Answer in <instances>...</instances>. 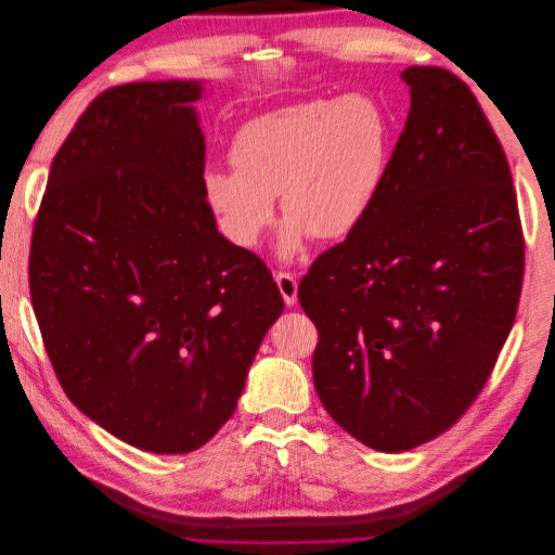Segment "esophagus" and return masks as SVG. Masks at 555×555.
Wrapping results in <instances>:
<instances>
[{"label": "esophagus", "instance_id": "esophagus-1", "mask_svg": "<svg viewBox=\"0 0 555 555\" xmlns=\"http://www.w3.org/2000/svg\"><path fill=\"white\" fill-rule=\"evenodd\" d=\"M275 282H278V287H280V294H282V298H284V304L294 306L296 298H298V282H296V278H294L292 273H278V275H275Z\"/></svg>", "mask_w": 555, "mask_h": 555}]
</instances>
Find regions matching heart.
Instances as JSON below:
<instances>
[{"label": "heart", "instance_id": "b5f03b06", "mask_svg": "<svg viewBox=\"0 0 555 555\" xmlns=\"http://www.w3.org/2000/svg\"><path fill=\"white\" fill-rule=\"evenodd\" d=\"M393 120L379 99L351 92L255 117L231 143L233 169H208L204 194L224 236L255 247L275 217H287L282 257L310 238L343 241L371 215L389 173Z\"/></svg>", "mask_w": 555, "mask_h": 555}]
</instances>
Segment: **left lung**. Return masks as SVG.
Instances as JSON below:
<instances>
[{"label": "left lung", "instance_id": "8db88e82", "mask_svg": "<svg viewBox=\"0 0 555 555\" xmlns=\"http://www.w3.org/2000/svg\"><path fill=\"white\" fill-rule=\"evenodd\" d=\"M412 106L365 222L300 280L312 379L351 438L398 453L473 405L512 331L524 231L475 94L442 66L400 74Z\"/></svg>", "mask_w": 555, "mask_h": 555}]
</instances>
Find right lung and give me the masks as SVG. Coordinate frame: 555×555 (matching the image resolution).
<instances>
[{"instance_id":"right-lung-1","label":"right lung","mask_w":555,"mask_h":555,"mask_svg":"<svg viewBox=\"0 0 555 555\" xmlns=\"http://www.w3.org/2000/svg\"><path fill=\"white\" fill-rule=\"evenodd\" d=\"M196 80L99 94L57 150L31 233L29 294L64 393L153 453L204 447L236 412L284 300L204 194Z\"/></svg>"}]
</instances>
